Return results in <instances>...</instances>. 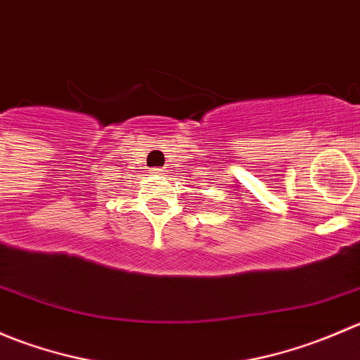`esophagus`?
<instances>
[{
    "label": "esophagus",
    "instance_id": "esophagus-1",
    "mask_svg": "<svg viewBox=\"0 0 360 360\" xmlns=\"http://www.w3.org/2000/svg\"><path fill=\"white\" fill-rule=\"evenodd\" d=\"M157 172L160 174V176H162V174H163V172H165V170H162V169H157Z\"/></svg>",
    "mask_w": 360,
    "mask_h": 360
}]
</instances>
